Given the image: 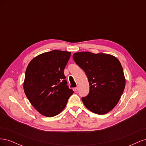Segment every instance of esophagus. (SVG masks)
<instances>
[{
  "instance_id": "obj_1",
  "label": "esophagus",
  "mask_w": 146,
  "mask_h": 146,
  "mask_svg": "<svg viewBox=\"0 0 146 146\" xmlns=\"http://www.w3.org/2000/svg\"><path fill=\"white\" fill-rule=\"evenodd\" d=\"M78 90V87L77 86V87H76V88H75V91H77Z\"/></svg>"
}]
</instances>
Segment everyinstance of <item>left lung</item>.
I'll return each instance as SVG.
<instances>
[{"label": "left lung", "instance_id": "obj_1", "mask_svg": "<svg viewBox=\"0 0 146 146\" xmlns=\"http://www.w3.org/2000/svg\"><path fill=\"white\" fill-rule=\"evenodd\" d=\"M76 63L85 71L90 83V92L82 98L92 113L105 114L117 105L124 90L125 78L119 60L113 55L90 52L73 54Z\"/></svg>", "mask_w": 146, "mask_h": 146}]
</instances>
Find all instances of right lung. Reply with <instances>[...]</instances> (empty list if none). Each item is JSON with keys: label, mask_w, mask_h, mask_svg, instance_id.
Instances as JSON below:
<instances>
[{"label": "right lung", "mask_w": 146, "mask_h": 146, "mask_svg": "<svg viewBox=\"0 0 146 146\" xmlns=\"http://www.w3.org/2000/svg\"><path fill=\"white\" fill-rule=\"evenodd\" d=\"M70 52L54 50L38 55L25 71L24 90L30 102L47 117L60 113L74 91L65 80L64 69Z\"/></svg>", "instance_id": "add662e5"}]
</instances>
